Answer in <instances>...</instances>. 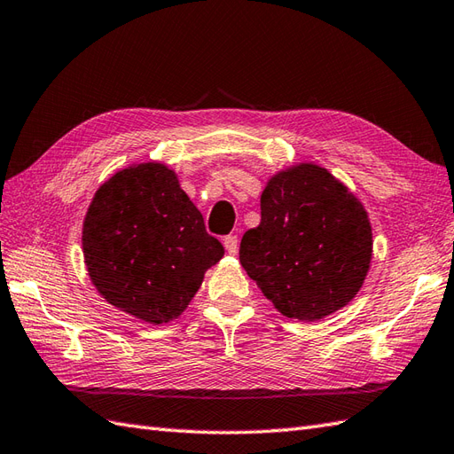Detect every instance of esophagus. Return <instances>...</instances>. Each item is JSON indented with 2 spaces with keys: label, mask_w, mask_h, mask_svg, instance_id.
<instances>
[{
  "label": "esophagus",
  "mask_w": 454,
  "mask_h": 454,
  "mask_svg": "<svg viewBox=\"0 0 454 454\" xmlns=\"http://www.w3.org/2000/svg\"><path fill=\"white\" fill-rule=\"evenodd\" d=\"M223 247H225V250L229 254H237V250H239V239L235 237V235H227L225 239H223Z\"/></svg>",
  "instance_id": "34e87169"
}]
</instances>
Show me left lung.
<instances>
[{
	"label": "left lung",
	"mask_w": 454,
	"mask_h": 454,
	"mask_svg": "<svg viewBox=\"0 0 454 454\" xmlns=\"http://www.w3.org/2000/svg\"><path fill=\"white\" fill-rule=\"evenodd\" d=\"M260 225L247 231L239 258L281 315L325 318L354 301L372 258L365 206L317 163H295L268 178Z\"/></svg>",
	"instance_id": "left-lung-1"
}]
</instances>
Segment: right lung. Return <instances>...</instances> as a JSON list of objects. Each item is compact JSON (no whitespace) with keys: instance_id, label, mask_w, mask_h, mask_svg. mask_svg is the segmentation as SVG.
Masks as SVG:
<instances>
[{"instance_id":"right-lung-1","label":"right lung","mask_w":454,"mask_h":454,"mask_svg":"<svg viewBox=\"0 0 454 454\" xmlns=\"http://www.w3.org/2000/svg\"><path fill=\"white\" fill-rule=\"evenodd\" d=\"M83 258L106 303L147 325L178 318L225 250L159 160L129 165L100 184L83 219Z\"/></svg>"}]
</instances>
